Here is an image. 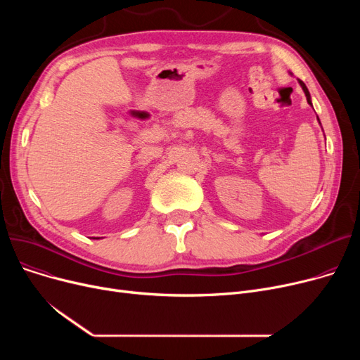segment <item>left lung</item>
<instances>
[{
	"mask_svg": "<svg viewBox=\"0 0 360 360\" xmlns=\"http://www.w3.org/2000/svg\"><path fill=\"white\" fill-rule=\"evenodd\" d=\"M299 83H300L302 89H304V91H305V94H307V101H308V103H309V105H312V103H311V94H309V91H308V89H307V86H305V83L302 82V80H299Z\"/></svg>",
	"mask_w": 360,
	"mask_h": 360,
	"instance_id": "1",
	"label": "left lung"
}]
</instances>
